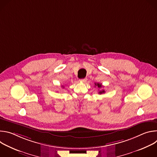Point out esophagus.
<instances>
[{
  "label": "esophagus",
  "mask_w": 157,
  "mask_h": 157,
  "mask_svg": "<svg viewBox=\"0 0 157 157\" xmlns=\"http://www.w3.org/2000/svg\"><path fill=\"white\" fill-rule=\"evenodd\" d=\"M86 81H87V78H84V79H80V81H81V82H86Z\"/></svg>",
  "instance_id": "esophagus-1"
}]
</instances>
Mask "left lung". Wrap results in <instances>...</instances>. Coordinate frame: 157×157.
<instances>
[{
	"mask_svg": "<svg viewBox=\"0 0 157 157\" xmlns=\"http://www.w3.org/2000/svg\"><path fill=\"white\" fill-rule=\"evenodd\" d=\"M95 86H98V88H101L102 87V84H100V83H95ZM99 94H103V93H105V91L103 90V89H102V90L99 91V93H98Z\"/></svg>",
	"mask_w": 157,
	"mask_h": 157,
	"instance_id": "left-lung-1",
	"label": "left lung"
}]
</instances>
